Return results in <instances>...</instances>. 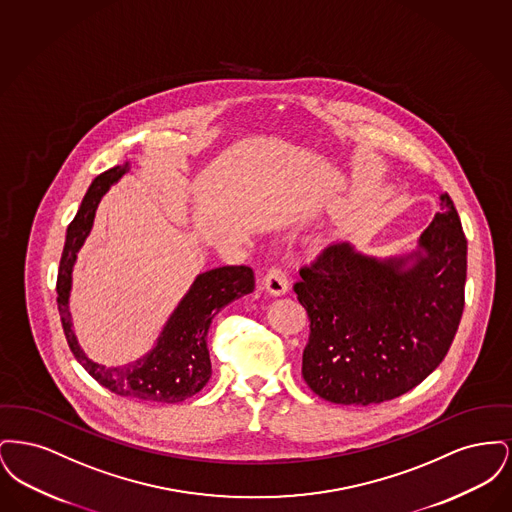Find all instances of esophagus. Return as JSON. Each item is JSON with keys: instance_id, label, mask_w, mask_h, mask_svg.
<instances>
[{"instance_id": "34e87169", "label": "esophagus", "mask_w": 512, "mask_h": 512, "mask_svg": "<svg viewBox=\"0 0 512 512\" xmlns=\"http://www.w3.org/2000/svg\"><path fill=\"white\" fill-rule=\"evenodd\" d=\"M263 284L267 288V292L274 297H280V295H286L290 290V284H288V278L284 274V270L280 268L272 267L267 272V276L263 278Z\"/></svg>"}]
</instances>
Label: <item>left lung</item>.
<instances>
[{"label": "left lung", "instance_id": "8db88e82", "mask_svg": "<svg viewBox=\"0 0 512 512\" xmlns=\"http://www.w3.org/2000/svg\"><path fill=\"white\" fill-rule=\"evenodd\" d=\"M293 292L311 320L301 374L336 405L395 399L447 355L463 317L466 238L447 194L405 255L372 257L349 242L299 270Z\"/></svg>", "mask_w": 512, "mask_h": 512}]
</instances>
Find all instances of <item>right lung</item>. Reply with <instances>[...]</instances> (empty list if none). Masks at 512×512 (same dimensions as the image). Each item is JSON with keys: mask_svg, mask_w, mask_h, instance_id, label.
I'll return each instance as SVG.
<instances>
[{"mask_svg": "<svg viewBox=\"0 0 512 512\" xmlns=\"http://www.w3.org/2000/svg\"><path fill=\"white\" fill-rule=\"evenodd\" d=\"M130 163L101 172L90 184L82 205L67 228L65 249L57 276V305L63 330L76 361L107 390L147 403H180L203 390L211 378L207 332L215 315L228 303L253 292L255 278L249 267H219L195 276L161 334L144 357L126 365L105 366L92 361L74 334L69 309L76 255L92 232L101 197L117 184Z\"/></svg>", "mask_w": 512, "mask_h": 512, "instance_id": "right-lung-1", "label": "right lung"}]
</instances>
